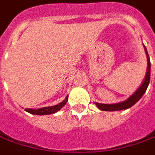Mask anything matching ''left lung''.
I'll use <instances>...</instances> for the list:
<instances>
[{
  "mask_svg": "<svg viewBox=\"0 0 155 155\" xmlns=\"http://www.w3.org/2000/svg\"><path fill=\"white\" fill-rule=\"evenodd\" d=\"M146 53H147V75L145 78L144 82L142 83L141 86H139L138 90L135 92V94H132L128 100L120 102V103H116V104H101V103H95L96 106L98 107V108H100L101 110L103 111H116V110H124V109H127L130 108V107L134 105L136 102H138L140 100V98L144 95L146 93L147 86L149 84L150 82V69H151V63H150V59L147 50L146 48V47L144 46Z\"/></svg>",
  "mask_w": 155,
  "mask_h": 155,
  "instance_id": "obj_1",
  "label": "left lung"
}]
</instances>
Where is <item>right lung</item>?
<instances>
[{
	"instance_id": "add662e5",
	"label": "right lung",
	"mask_w": 155,
	"mask_h": 155,
	"mask_svg": "<svg viewBox=\"0 0 155 155\" xmlns=\"http://www.w3.org/2000/svg\"><path fill=\"white\" fill-rule=\"evenodd\" d=\"M68 101V97H66V99L61 101V103L57 104L55 106H52V107H41L39 109H31V108H25V110L30 113V114H32V115H39V116H42V115H50V114H54L57 111H59L63 106L66 104Z\"/></svg>"
}]
</instances>
